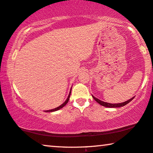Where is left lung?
Wrapping results in <instances>:
<instances>
[{
	"mask_svg": "<svg viewBox=\"0 0 153 153\" xmlns=\"http://www.w3.org/2000/svg\"><path fill=\"white\" fill-rule=\"evenodd\" d=\"M92 97H93V98L96 101V102H97L98 103H99V104H100V105H102V106H104L105 107H111V108H116V107H123V106H125V105H126L127 104H128V103L130 102L131 100H132L133 99H134V97H133L132 98L129 99L128 100L125 101V102H123L114 103V104H112V103H109V102H103V101L99 100V99L96 98V97H94L93 95H92Z\"/></svg>",
	"mask_w": 153,
	"mask_h": 153,
	"instance_id": "8db88e82",
	"label": "left lung"
}]
</instances>
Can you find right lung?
<instances>
[{
	"label": "right lung",
	"instance_id": "right-lung-1",
	"mask_svg": "<svg viewBox=\"0 0 153 153\" xmlns=\"http://www.w3.org/2000/svg\"><path fill=\"white\" fill-rule=\"evenodd\" d=\"M71 89H72V87H71V90H70V92H69V94H68V98H66V100H65V102H64V103H62V104L61 105H59V107H56V108H55V109H50V110H46L45 111V112H53V111H57V110H59V109H62V107H64L65 106V105L67 104V102H68V100H69V98H70V96H71Z\"/></svg>",
	"mask_w": 153,
	"mask_h": 153
}]
</instances>
